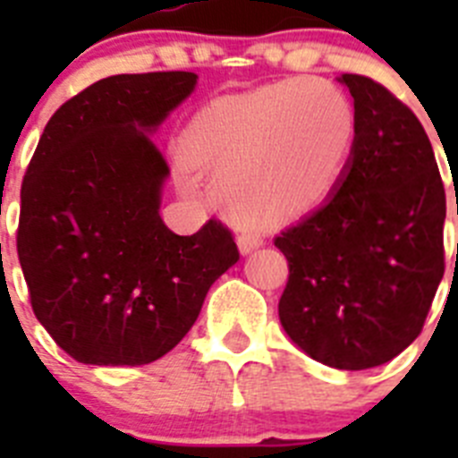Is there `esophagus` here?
Masks as SVG:
<instances>
[{
  "label": "esophagus",
  "mask_w": 458,
  "mask_h": 458,
  "mask_svg": "<svg viewBox=\"0 0 458 458\" xmlns=\"http://www.w3.org/2000/svg\"><path fill=\"white\" fill-rule=\"evenodd\" d=\"M261 245H264V238H261V233L242 232L241 236H238V250H241V254H250L252 250L261 248Z\"/></svg>",
  "instance_id": "obj_1"
}]
</instances>
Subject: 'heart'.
Returning <instances> with one entry per match:
<instances>
[{
	"label": "heart",
	"instance_id": "1",
	"mask_svg": "<svg viewBox=\"0 0 458 458\" xmlns=\"http://www.w3.org/2000/svg\"><path fill=\"white\" fill-rule=\"evenodd\" d=\"M353 109L310 78L206 105L183 135L185 156L217 183L229 213L286 222L333 188L353 144Z\"/></svg>",
	"mask_w": 458,
	"mask_h": 458
}]
</instances>
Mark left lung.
Masks as SVG:
<instances>
[{
    "instance_id": "obj_1",
    "label": "left lung",
    "mask_w": 458,
    "mask_h": 458,
    "mask_svg": "<svg viewBox=\"0 0 458 458\" xmlns=\"http://www.w3.org/2000/svg\"><path fill=\"white\" fill-rule=\"evenodd\" d=\"M337 80L353 147L330 197L275 238L289 261L279 321L317 362L360 371L422 333L445 273V188L418 116L371 78Z\"/></svg>"
}]
</instances>
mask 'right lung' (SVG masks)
Masks as SVG:
<instances>
[{
  "label": "right lung",
  "mask_w": 458,
  "mask_h": 458,
  "mask_svg": "<svg viewBox=\"0 0 458 458\" xmlns=\"http://www.w3.org/2000/svg\"><path fill=\"white\" fill-rule=\"evenodd\" d=\"M194 84L185 71L98 80L52 114L24 174L18 257L31 310L84 365L163 358L238 261L222 222L179 236L160 217L169 167L151 135Z\"/></svg>",
  "instance_id": "add662e5"
}]
</instances>
